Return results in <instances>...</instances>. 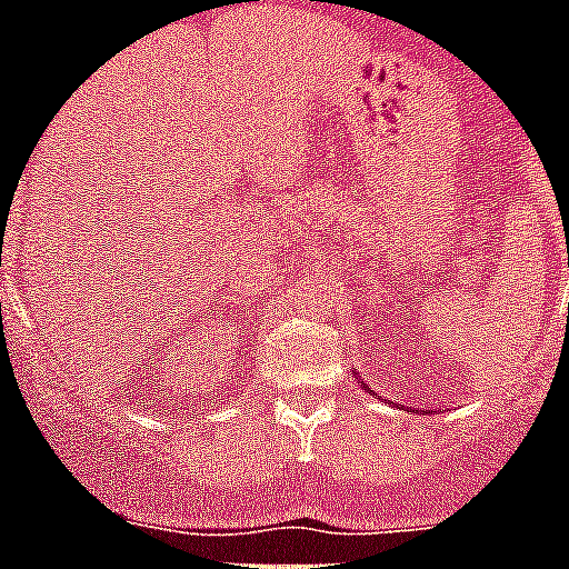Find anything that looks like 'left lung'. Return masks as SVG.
<instances>
[{"label": "left lung", "mask_w": 569, "mask_h": 569, "mask_svg": "<svg viewBox=\"0 0 569 569\" xmlns=\"http://www.w3.org/2000/svg\"><path fill=\"white\" fill-rule=\"evenodd\" d=\"M419 413H425V410H419Z\"/></svg>", "instance_id": "8db88e82"}]
</instances>
